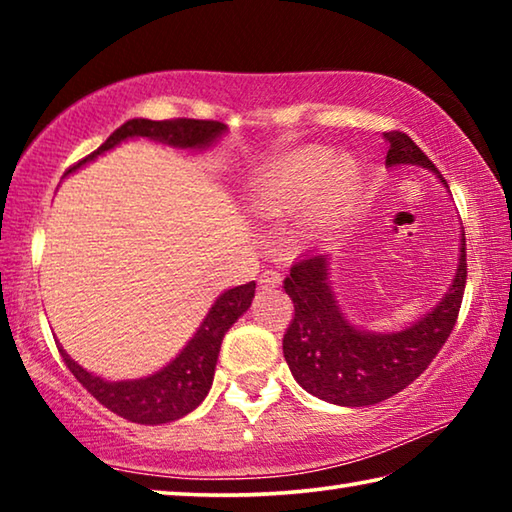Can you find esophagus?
Listing matches in <instances>:
<instances>
[{
	"instance_id": "34e87169",
	"label": "esophagus",
	"mask_w": 512,
	"mask_h": 512,
	"mask_svg": "<svg viewBox=\"0 0 512 512\" xmlns=\"http://www.w3.org/2000/svg\"><path fill=\"white\" fill-rule=\"evenodd\" d=\"M282 282V273L275 271V268H266V271L259 275V287L262 289H275L280 287Z\"/></svg>"
}]
</instances>
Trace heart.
I'll use <instances>...</instances> for the list:
<instances>
[{
  "label": "heart",
  "mask_w": 512,
  "mask_h": 512,
  "mask_svg": "<svg viewBox=\"0 0 512 512\" xmlns=\"http://www.w3.org/2000/svg\"><path fill=\"white\" fill-rule=\"evenodd\" d=\"M359 187V167L348 155L336 158L323 146H307L275 160L250 189V201L264 214L291 212L309 196L307 214L325 223L348 205Z\"/></svg>",
  "instance_id": "obj_1"
}]
</instances>
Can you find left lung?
<instances>
[{
    "label": "left lung",
    "instance_id": "obj_1",
    "mask_svg": "<svg viewBox=\"0 0 512 512\" xmlns=\"http://www.w3.org/2000/svg\"><path fill=\"white\" fill-rule=\"evenodd\" d=\"M384 137L388 167L420 164L436 171V164L406 133L391 131ZM327 271V255L309 253L284 277V291L293 302V318L282 339L284 359L298 384L320 400L339 406L384 402L418 379L452 334L467 280L465 235L452 289L436 309L397 334L352 327L336 305Z\"/></svg>",
    "mask_w": 512,
    "mask_h": 512
}]
</instances>
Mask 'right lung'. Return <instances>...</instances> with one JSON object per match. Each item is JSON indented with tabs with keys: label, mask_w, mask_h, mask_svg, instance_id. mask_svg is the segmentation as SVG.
Wrapping results in <instances>:
<instances>
[{
	"label": "right lung",
	"mask_w": 512,
	"mask_h": 512,
	"mask_svg": "<svg viewBox=\"0 0 512 512\" xmlns=\"http://www.w3.org/2000/svg\"><path fill=\"white\" fill-rule=\"evenodd\" d=\"M225 131L221 121L214 119H131L119 126L97 151L90 153L69 167L74 171L99 153L112 149V146L124 142L126 137H151L183 149H203ZM255 296V282L241 284L214 302L210 314L205 316L203 325L198 327L194 339L185 345V350L173 359L167 368L155 375L137 381H103L92 372L83 370L79 363L67 357L63 348H58L65 366L76 377V381L88 391L94 400L106 406L108 411L117 413L119 418L137 424H164L178 420L194 411L203 402L214 379L216 359H219L221 341L232 323L250 307Z\"/></svg>",
	"instance_id": "obj_1"
}]
</instances>
